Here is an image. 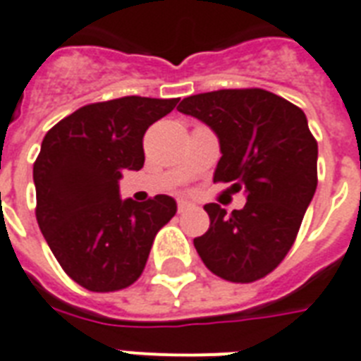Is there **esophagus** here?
Here are the masks:
<instances>
[{
    "label": "esophagus",
    "mask_w": 361,
    "mask_h": 361,
    "mask_svg": "<svg viewBox=\"0 0 361 361\" xmlns=\"http://www.w3.org/2000/svg\"><path fill=\"white\" fill-rule=\"evenodd\" d=\"M191 202H189V200H185V199H180L178 200V212H185V210H189V208H191Z\"/></svg>",
    "instance_id": "obj_1"
}]
</instances>
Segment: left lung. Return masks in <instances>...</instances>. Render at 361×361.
I'll list each match as a JSON object with an SVG mask.
<instances>
[{
	"label": "left lung",
	"instance_id": "1",
	"mask_svg": "<svg viewBox=\"0 0 361 361\" xmlns=\"http://www.w3.org/2000/svg\"><path fill=\"white\" fill-rule=\"evenodd\" d=\"M178 111L202 121L219 140L214 181L246 192L242 210L204 206L210 229L195 238L214 274L247 284L290 252L314 197L318 144L301 109L263 89H224L183 98Z\"/></svg>",
	"mask_w": 361,
	"mask_h": 361
}]
</instances>
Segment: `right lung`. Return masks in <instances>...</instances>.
<instances>
[{
  "instance_id": "obj_1",
  "label": "right lung",
  "mask_w": 361,
  "mask_h": 361,
  "mask_svg": "<svg viewBox=\"0 0 361 361\" xmlns=\"http://www.w3.org/2000/svg\"><path fill=\"white\" fill-rule=\"evenodd\" d=\"M180 98L125 96L79 107L47 132L34 183L35 217L60 267L89 291L134 284L162 225L178 204L169 195L123 200L125 170L144 166V134Z\"/></svg>"
}]
</instances>
